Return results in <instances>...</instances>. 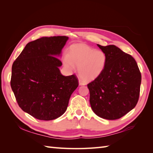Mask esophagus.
I'll use <instances>...</instances> for the list:
<instances>
[{
	"label": "esophagus",
	"mask_w": 153,
	"mask_h": 153,
	"mask_svg": "<svg viewBox=\"0 0 153 153\" xmlns=\"http://www.w3.org/2000/svg\"><path fill=\"white\" fill-rule=\"evenodd\" d=\"M79 85H86V83L84 82V81H82V80H79Z\"/></svg>",
	"instance_id": "esophagus-1"
}]
</instances>
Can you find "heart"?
I'll list each match as a JSON object with an SVG mask.
<instances>
[{"label":"heart","instance_id":"obj_1","mask_svg":"<svg viewBox=\"0 0 153 153\" xmlns=\"http://www.w3.org/2000/svg\"><path fill=\"white\" fill-rule=\"evenodd\" d=\"M106 55L102 51L96 50L84 44L73 45L69 48L68 54L63 58L64 65L72 70L78 66L77 71L81 78L87 82L100 76L105 70Z\"/></svg>","mask_w":153,"mask_h":153}]
</instances>
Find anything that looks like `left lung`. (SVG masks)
<instances>
[{"label": "left lung", "instance_id": "left-lung-1", "mask_svg": "<svg viewBox=\"0 0 153 153\" xmlns=\"http://www.w3.org/2000/svg\"><path fill=\"white\" fill-rule=\"evenodd\" d=\"M97 46L106 54L107 60L101 75L87 85L90 105L100 118L119 119L137 105L141 75L131 55L115 45Z\"/></svg>", "mask_w": 153, "mask_h": 153}]
</instances>
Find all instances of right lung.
I'll return each mask as SVG.
<instances>
[{"label":"right lung","instance_id":"1","mask_svg":"<svg viewBox=\"0 0 153 153\" xmlns=\"http://www.w3.org/2000/svg\"><path fill=\"white\" fill-rule=\"evenodd\" d=\"M66 36L43 37L28 43L12 67L10 85L19 106L41 120L58 118L66 112L78 86L75 75L64 76L59 68Z\"/></svg>","mask_w":153,"mask_h":153}]
</instances>
